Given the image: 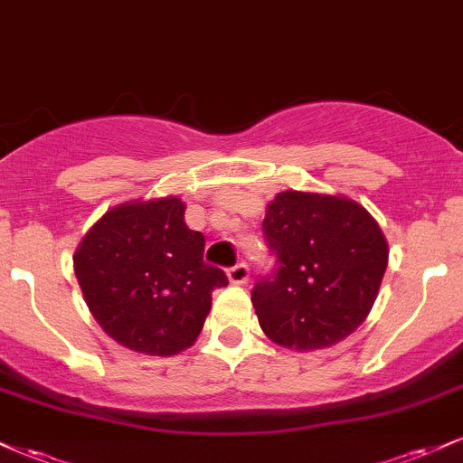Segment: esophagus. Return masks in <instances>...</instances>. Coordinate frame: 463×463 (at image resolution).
Instances as JSON below:
<instances>
[{"label":"esophagus","instance_id":"esophagus-1","mask_svg":"<svg viewBox=\"0 0 463 463\" xmlns=\"http://www.w3.org/2000/svg\"><path fill=\"white\" fill-rule=\"evenodd\" d=\"M248 276H250V268L246 263H237L235 268L228 269V280H231L232 285H246Z\"/></svg>","mask_w":463,"mask_h":463}]
</instances>
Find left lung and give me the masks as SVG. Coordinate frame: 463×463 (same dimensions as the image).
Here are the masks:
<instances>
[{
  "instance_id": "obj_1",
  "label": "left lung",
  "mask_w": 463,
  "mask_h": 463,
  "mask_svg": "<svg viewBox=\"0 0 463 463\" xmlns=\"http://www.w3.org/2000/svg\"><path fill=\"white\" fill-rule=\"evenodd\" d=\"M263 232L279 265L252 289L263 333L309 353L357 331L390 257L374 217L346 195L289 189L268 204Z\"/></svg>"
}]
</instances>
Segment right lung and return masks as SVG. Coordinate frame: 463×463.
<instances>
[{
  "label": "right lung",
  "instance_id": "1",
  "mask_svg": "<svg viewBox=\"0 0 463 463\" xmlns=\"http://www.w3.org/2000/svg\"><path fill=\"white\" fill-rule=\"evenodd\" d=\"M204 237L184 224L178 195L117 204L89 228L73 254L84 302L121 346L169 357L194 346L226 287L222 269L202 259Z\"/></svg>",
  "mask_w": 463,
  "mask_h": 463
}]
</instances>
